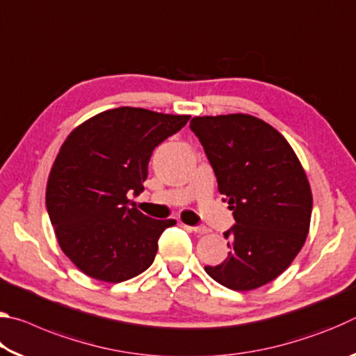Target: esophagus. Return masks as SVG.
Instances as JSON below:
<instances>
[{
	"label": "esophagus",
	"mask_w": 356,
	"mask_h": 356,
	"mask_svg": "<svg viewBox=\"0 0 356 356\" xmlns=\"http://www.w3.org/2000/svg\"><path fill=\"white\" fill-rule=\"evenodd\" d=\"M186 229H190L195 234H207L209 232V227L206 226H185Z\"/></svg>",
	"instance_id": "esophagus-1"
}]
</instances>
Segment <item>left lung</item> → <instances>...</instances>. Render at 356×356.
Listing matches in <instances>:
<instances>
[{
  "label": "left lung",
  "mask_w": 356,
  "mask_h": 356,
  "mask_svg": "<svg viewBox=\"0 0 356 356\" xmlns=\"http://www.w3.org/2000/svg\"><path fill=\"white\" fill-rule=\"evenodd\" d=\"M190 129L236 220L225 234L226 261L206 267L207 275L238 292L268 284L292 264L309 232L312 193L297 154L278 130L251 114L196 116Z\"/></svg>",
  "instance_id": "1"
}]
</instances>
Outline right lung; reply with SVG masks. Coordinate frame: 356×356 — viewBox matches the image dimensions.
<instances>
[{
    "instance_id": "obj_1",
    "label": "right lung",
    "mask_w": 356,
    "mask_h": 356,
    "mask_svg": "<svg viewBox=\"0 0 356 356\" xmlns=\"http://www.w3.org/2000/svg\"><path fill=\"white\" fill-rule=\"evenodd\" d=\"M188 119L120 106L84 120L65 138L45 202L59 246L84 275L122 282L152 265L161 232L176 220L149 218L129 193L144 190L154 149Z\"/></svg>"
}]
</instances>
